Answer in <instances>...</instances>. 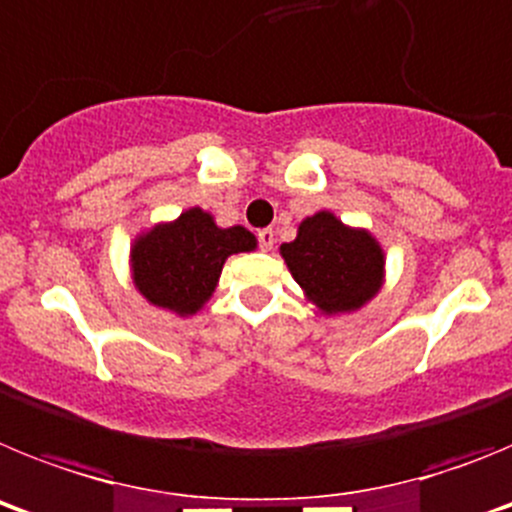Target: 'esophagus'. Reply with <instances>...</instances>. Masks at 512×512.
Instances as JSON below:
<instances>
[{
  "label": "esophagus",
  "mask_w": 512,
  "mask_h": 512,
  "mask_svg": "<svg viewBox=\"0 0 512 512\" xmlns=\"http://www.w3.org/2000/svg\"><path fill=\"white\" fill-rule=\"evenodd\" d=\"M256 238H259L261 251H271V248H274V230L271 228L259 230V233H256Z\"/></svg>",
  "instance_id": "1"
}]
</instances>
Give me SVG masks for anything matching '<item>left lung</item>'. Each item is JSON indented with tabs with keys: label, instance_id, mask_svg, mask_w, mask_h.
Here are the masks:
<instances>
[{
	"label": "left lung",
	"instance_id": "8db88e82",
	"mask_svg": "<svg viewBox=\"0 0 512 512\" xmlns=\"http://www.w3.org/2000/svg\"><path fill=\"white\" fill-rule=\"evenodd\" d=\"M282 256L297 279L323 312L356 310L377 295L382 282V248L364 230H351L330 215L318 212L300 225L292 243H284Z\"/></svg>",
	"mask_w": 512,
	"mask_h": 512
}]
</instances>
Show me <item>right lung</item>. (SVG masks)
<instances>
[{"instance_id": "right-lung-1", "label": "right lung", "mask_w": 512, "mask_h": 512, "mask_svg": "<svg viewBox=\"0 0 512 512\" xmlns=\"http://www.w3.org/2000/svg\"><path fill=\"white\" fill-rule=\"evenodd\" d=\"M256 238L246 228H217L200 207L176 223L158 225L133 248L135 287L148 302L192 315L212 295L230 253L251 251Z\"/></svg>"}]
</instances>
